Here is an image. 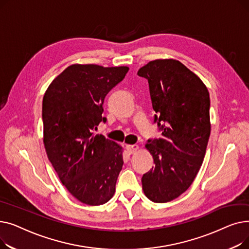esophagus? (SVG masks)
<instances>
[{
	"label": "esophagus",
	"mask_w": 249,
	"mask_h": 249,
	"mask_svg": "<svg viewBox=\"0 0 249 249\" xmlns=\"http://www.w3.org/2000/svg\"><path fill=\"white\" fill-rule=\"evenodd\" d=\"M126 149H127V151L130 153V154H132V153H134V152H136L138 149H139V146L138 145H126Z\"/></svg>",
	"instance_id": "obj_1"
}]
</instances>
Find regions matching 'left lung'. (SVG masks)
<instances>
[{"label": "left lung", "instance_id": "obj_1", "mask_svg": "<svg viewBox=\"0 0 249 249\" xmlns=\"http://www.w3.org/2000/svg\"><path fill=\"white\" fill-rule=\"evenodd\" d=\"M137 74L148 81L154 122L162 130L145 144L155 165L143 175L142 189L150 201L166 203L200 171L211 132L210 97L201 78L177 59L149 61Z\"/></svg>", "mask_w": 249, "mask_h": 249}]
</instances>
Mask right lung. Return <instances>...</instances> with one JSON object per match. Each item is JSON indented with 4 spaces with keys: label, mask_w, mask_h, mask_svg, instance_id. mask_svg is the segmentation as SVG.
I'll use <instances>...</instances> for the list:
<instances>
[{
    "label": "right lung",
    "mask_w": 249,
    "mask_h": 249,
    "mask_svg": "<svg viewBox=\"0 0 249 249\" xmlns=\"http://www.w3.org/2000/svg\"><path fill=\"white\" fill-rule=\"evenodd\" d=\"M128 67L74 63L48 86L42 102L43 143L62 185L80 202L99 206L115 194L123 166V147L95 135L109 91Z\"/></svg>",
    "instance_id": "1"
}]
</instances>
